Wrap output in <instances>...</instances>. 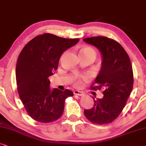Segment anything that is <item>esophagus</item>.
<instances>
[{"instance_id":"esophagus-1","label":"esophagus","mask_w":146,"mask_h":146,"mask_svg":"<svg viewBox=\"0 0 146 146\" xmlns=\"http://www.w3.org/2000/svg\"><path fill=\"white\" fill-rule=\"evenodd\" d=\"M74 94L77 95V96H83V95H84L82 91H78V90H75L74 91Z\"/></svg>"}]
</instances>
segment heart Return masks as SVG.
I'll return each instance as SVG.
<instances>
[{
    "instance_id": "1",
    "label": "heart",
    "mask_w": 146,
    "mask_h": 146,
    "mask_svg": "<svg viewBox=\"0 0 146 146\" xmlns=\"http://www.w3.org/2000/svg\"><path fill=\"white\" fill-rule=\"evenodd\" d=\"M80 53H89V54H92L95 56V57H96V52H95V50L93 49V48H91V47H84L81 50V52ZM81 78H85V76H83V77H81ZM81 84V79L80 78H78L76 80H75V85H80Z\"/></svg>"
}]
</instances>
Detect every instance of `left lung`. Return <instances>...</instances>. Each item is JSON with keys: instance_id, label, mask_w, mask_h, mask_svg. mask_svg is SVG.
<instances>
[{"instance_id": "8db88e82", "label": "left lung", "mask_w": 146, "mask_h": 146, "mask_svg": "<svg viewBox=\"0 0 146 146\" xmlns=\"http://www.w3.org/2000/svg\"><path fill=\"white\" fill-rule=\"evenodd\" d=\"M83 40L100 52L102 65L95 83L98 89H105L104 98H93L94 106L85 110L84 114L93 123H109L118 117L131 94L133 85L131 61L124 48L115 40L105 36L85 38Z\"/></svg>"}]
</instances>
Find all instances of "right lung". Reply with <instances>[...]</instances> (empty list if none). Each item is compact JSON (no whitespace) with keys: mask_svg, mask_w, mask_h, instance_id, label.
<instances>
[{"mask_svg":"<svg viewBox=\"0 0 146 146\" xmlns=\"http://www.w3.org/2000/svg\"><path fill=\"white\" fill-rule=\"evenodd\" d=\"M79 40L44 33L33 38L21 52L16 66L17 89L25 110L36 121L48 123L59 119L65 99L73 96L69 89H50L48 77L57 69L63 52Z\"/></svg>","mask_w":146,"mask_h":146,"instance_id":"add662e5","label":"right lung"}]
</instances>
